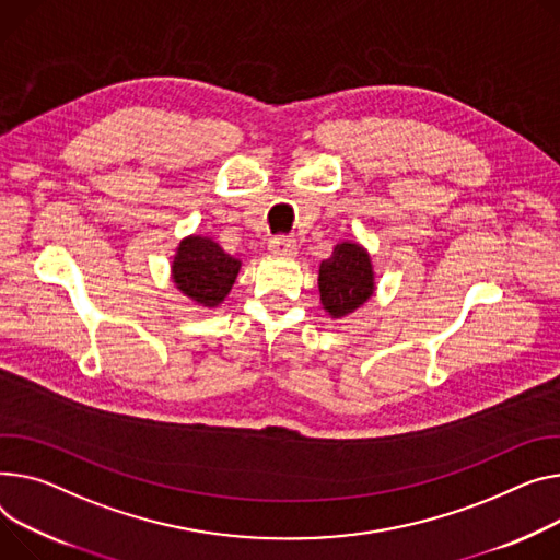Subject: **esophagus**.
<instances>
[{
	"mask_svg": "<svg viewBox=\"0 0 560 560\" xmlns=\"http://www.w3.org/2000/svg\"><path fill=\"white\" fill-rule=\"evenodd\" d=\"M270 249H272V254H279V256H294L296 254V243H294V238L279 236L270 243Z\"/></svg>",
	"mask_w": 560,
	"mask_h": 560,
	"instance_id": "obj_1",
	"label": "esophagus"
}]
</instances>
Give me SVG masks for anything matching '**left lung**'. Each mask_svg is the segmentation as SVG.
Here are the masks:
<instances>
[{"instance_id":"8db88e82","label":"left lung","mask_w":560,"mask_h":560,"mask_svg":"<svg viewBox=\"0 0 560 560\" xmlns=\"http://www.w3.org/2000/svg\"><path fill=\"white\" fill-rule=\"evenodd\" d=\"M319 304L330 319H345L376 292V270L369 249L358 241H340L319 264Z\"/></svg>"}]
</instances>
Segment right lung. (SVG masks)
Returning <instances> with one entry per match:
<instances>
[{
  "label": "right lung",
  "instance_id": "add662e5",
  "mask_svg": "<svg viewBox=\"0 0 560 560\" xmlns=\"http://www.w3.org/2000/svg\"><path fill=\"white\" fill-rule=\"evenodd\" d=\"M241 260L202 234L184 236L171 258V279L189 300L213 311L228 300L241 272Z\"/></svg>",
  "mask_w": 560,
  "mask_h": 560
}]
</instances>
